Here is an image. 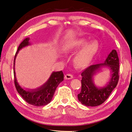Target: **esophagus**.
<instances>
[{"label": "esophagus", "mask_w": 132, "mask_h": 132, "mask_svg": "<svg viewBox=\"0 0 132 132\" xmlns=\"http://www.w3.org/2000/svg\"><path fill=\"white\" fill-rule=\"evenodd\" d=\"M64 79H67V80H69V79H73V76L71 74H66L65 76H64Z\"/></svg>", "instance_id": "1"}]
</instances>
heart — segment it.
<instances>
[{
    "mask_svg": "<svg viewBox=\"0 0 132 132\" xmlns=\"http://www.w3.org/2000/svg\"><path fill=\"white\" fill-rule=\"evenodd\" d=\"M80 48L81 49L75 54L73 60L77 67L83 68L92 60L99 49V45L96 41L88 42L86 39H79L69 43L64 51L68 53H72Z\"/></svg>",
    "mask_w": 132,
    "mask_h": 132,
    "instance_id": "obj_1",
    "label": "heart"
}]
</instances>
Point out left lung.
Masks as SVG:
<instances>
[{
	"instance_id": "obj_1",
	"label": "left lung",
	"mask_w": 132,
	"mask_h": 132,
	"mask_svg": "<svg viewBox=\"0 0 132 132\" xmlns=\"http://www.w3.org/2000/svg\"><path fill=\"white\" fill-rule=\"evenodd\" d=\"M119 60L116 50L109 54L103 63L93 64L81 73V89L77 95L79 101L86 106H97L106 101L116 87L119 81ZM102 68L111 70L108 82L103 87H97L94 83V76Z\"/></svg>"
}]
</instances>
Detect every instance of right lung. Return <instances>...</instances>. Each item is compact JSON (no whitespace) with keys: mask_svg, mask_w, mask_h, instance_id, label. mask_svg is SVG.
Masks as SVG:
<instances>
[{"mask_svg":"<svg viewBox=\"0 0 132 132\" xmlns=\"http://www.w3.org/2000/svg\"><path fill=\"white\" fill-rule=\"evenodd\" d=\"M30 38L27 37L18 47V51L16 52L14 59V85L18 92L20 94L25 101L29 104L35 106H45L51 102L53 97L54 93L56 88L60 83L63 80L64 75L62 71L59 72H53L50 76L48 80L43 85L36 89H28L23 88L19 84L17 79H16L15 69V60L19 53V51L26 46L30 45L31 43L29 42Z\"/></svg>","mask_w":132,"mask_h":132,"instance_id":"right-lung-1","label":"right lung"}]
</instances>
